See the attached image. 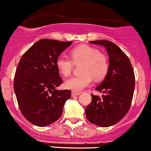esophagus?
<instances>
[{
	"instance_id": "esophagus-1",
	"label": "esophagus",
	"mask_w": 151,
	"mask_h": 151,
	"mask_svg": "<svg viewBox=\"0 0 151 151\" xmlns=\"http://www.w3.org/2000/svg\"><path fill=\"white\" fill-rule=\"evenodd\" d=\"M79 94H80L79 92H75V91H72V97H75V96L79 95Z\"/></svg>"
}]
</instances>
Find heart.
<instances>
[{"label": "heart", "instance_id": "obj_1", "mask_svg": "<svg viewBox=\"0 0 151 151\" xmlns=\"http://www.w3.org/2000/svg\"><path fill=\"white\" fill-rule=\"evenodd\" d=\"M69 58L59 57L56 61V65L59 72L64 77H69L72 74L74 64H82L80 72L66 81L65 87L72 91L79 92L88 87L92 79L100 81L105 77L109 69V62L105 54L98 49L87 45L76 46L70 51Z\"/></svg>", "mask_w": 151, "mask_h": 151}]
</instances>
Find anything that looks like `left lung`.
Wrapping results in <instances>:
<instances>
[{
	"instance_id": "1",
	"label": "left lung",
	"mask_w": 151,
	"mask_h": 151,
	"mask_svg": "<svg viewBox=\"0 0 151 151\" xmlns=\"http://www.w3.org/2000/svg\"><path fill=\"white\" fill-rule=\"evenodd\" d=\"M89 43L105 46L110 66L103 82L96 87L103 95L92 94V102L86 107V117L94 125L109 127L121 120L130 110L135 89L134 70L127 56L112 41Z\"/></svg>"
}]
</instances>
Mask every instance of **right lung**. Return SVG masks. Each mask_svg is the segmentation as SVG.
<instances>
[{
  "instance_id": "add662e5",
  "label": "right lung",
  "mask_w": 151,
  "mask_h": 151,
  "mask_svg": "<svg viewBox=\"0 0 151 151\" xmlns=\"http://www.w3.org/2000/svg\"><path fill=\"white\" fill-rule=\"evenodd\" d=\"M72 44L41 39L20 59L14 77L15 94L22 115L34 125L44 127L57 121L71 97L69 89H56L63 82L56 61Z\"/></svg>"
}]
</instances>
